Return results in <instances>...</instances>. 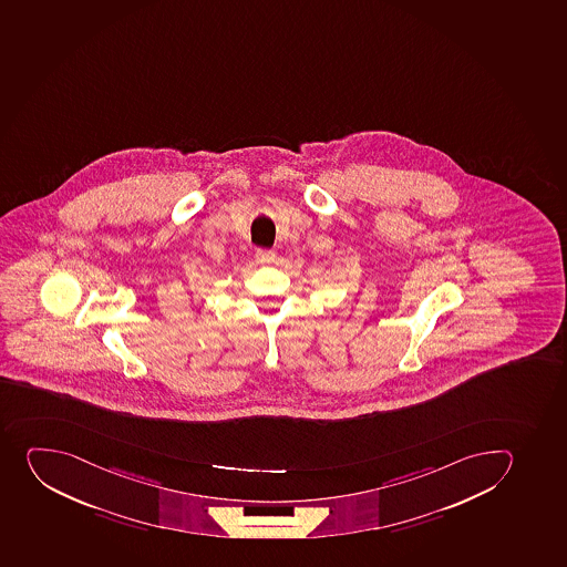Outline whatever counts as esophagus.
I'll list each match as a JSON object with an SVG mask.
<instances>
[{"label":"esophagus","mask_w":567,"mask_h":567,"mask_svg":"<svg viewBox=\"0 0 567 567\" xmlns=\"http://www.w3.org/2000/svg\"><path fill=\"white\" fill-rule=\"evenodd\" d=\"M255 259H257V262H271V260L276 259V254L271 250H262V248H259L257 250V254H255Z\"/></svg>","instance_id":"obj_1"}]
</instances>
